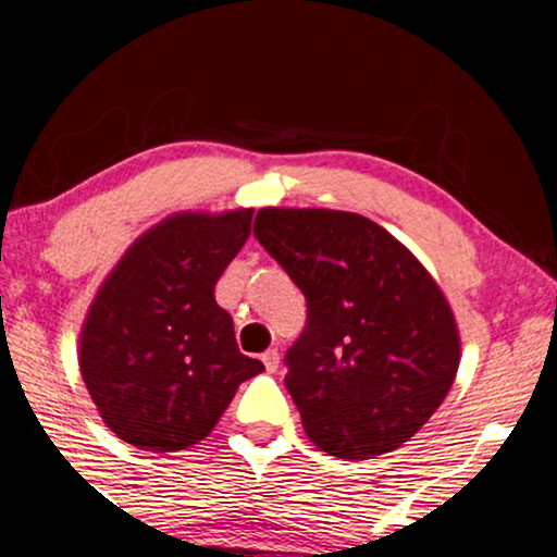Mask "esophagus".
<instances>
[{
    "mask_svg": "<svg viewBox=\"0 0 557 557\" xmlns=\"http://www.w3.org/2000/svg\"><path fill=\"white\" fill-rule=\"evenodd\" d=\"M261 361H264V367H267V372H277V367H280V354H277V348H270L267 350L264 356H261Z\"/></svg>",
    "mask_w": 557,
    "mask_h": 557,
    "instance_id": "1",
    "label": "esophagus"
}]
</instances>
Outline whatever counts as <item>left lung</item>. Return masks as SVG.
<instances>
[{"instance_id": "8db88e82", "label": "left lung", "mask_w": 557, "mask_h": 557, "mask_svg": "<svg viewBox=\"0 0 557 557\" xmlns=\"http://www.w3.org/2000/svg\"><path fill=\"white\" fill-rule=\"evenodd\" d=\"M253 235L306 298L285 387L311 443L348 461L408 443L461 359L456 319L430 272L361 214L261 209Z\"/></svg>"}]
</instances>
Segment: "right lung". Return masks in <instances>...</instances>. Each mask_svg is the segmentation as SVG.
Here are the masks:
<instances>
[{
    "label": "right lung",
    "instance_id": "obj_1",
    "mask_svg": "<svg viewBox=\"0 0 557 557\" xmlns=\"http://www.w3.org/2000/svg\"><path fill=\"white\" fill-rule=\"evenodd\" d=\"M248 212L177 214L138 238L94 298L81 374L110 430L140 450H185L214 430L240 382L264 372L238 350L214 285L251 233Z\"/></svg>",
    "mask_w": 557,
    "mask_h": 557
}]
</instances>
